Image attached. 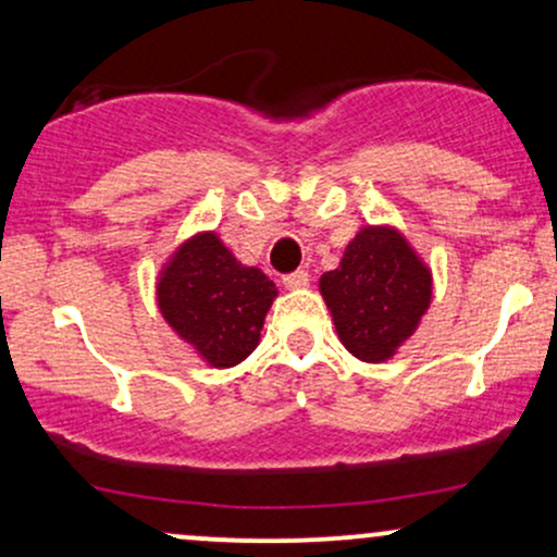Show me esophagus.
<instances>
[{
	"mask_svg": "<svg viewBox=\"0 0 557 557\" xmlns=\"http://www.w3.org/2000/svg\"><path fill=\"white\" fill-rule=\"evenodd\" d=\"M306 283H309V272H306V270H296V272L283 274V285L287 287V290H296V287L306 285Z\"/></svg>",
	"mask_w": 557,
	"mask_h": 557,
	"instance_id": "34e87169",
	"label": "esophagus"
}]
</instances>
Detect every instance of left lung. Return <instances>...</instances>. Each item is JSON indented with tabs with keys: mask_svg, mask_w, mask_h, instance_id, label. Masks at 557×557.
Wrapping results in <instances>:
<instances>
[{
	"mask_svg": "<svg viewBox=\"0 0 557 557\" xmlns=\"http://www.w3.org/2000/svg\"><path fill=\"white\" fill-rule=\"evenodd\" d=\"M319 285L343 345L361 361L389 359L432 298L430 270L387 227L361 230Z\"/></svg>",
	"mask_w": 557,
	"mask_h": 557,
	"instance_id": "obj_1",
	"label": "left lung"
}]
</instances>
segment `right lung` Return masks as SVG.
I'll return each instance as SVG.
<instances>
[{
  "label": "right lung",
  "mask_w": 557,
  "mask_h": 557,
  "mask_svg": "<svg viewBox=\"0 0 557 557\" xmlns=\"http://www.w3.org/2000/svg\"><path fill=\"white\" fill-rule=\"evenodd\" d=\"M157 296L183 341L212 367H235L257 348L277 287L261 270L238 264L214 233H203L175 253Z\"/></svg>",
  "instance_id": "add662e5"
}]
</instances>
